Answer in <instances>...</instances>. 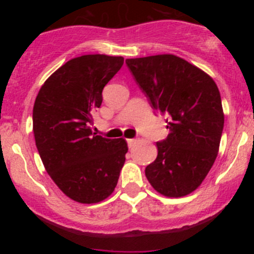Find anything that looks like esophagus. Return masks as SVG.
I'll return each mask as SVG.
<instances>
[{
    "label": "esophagus",
    "instance_id": "34e87169",
    "mask_svg": "<svg viewBox=\"0 0 254 254\" xmlns=\"http://www.w3.org/2000/svg\"><path fill=\"white\" fill-rule=\"evenodd\" d=\"M135 142H136V139H133V138H129V139H127V144H129V148L132 147V145L135 144Z\"/></svg>",
    "mask_w": 254,
    "mask_h": 254
}]
</instances>
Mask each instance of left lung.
I'll return each instance as SVG.
<instances>
[{"mask_svg":"<svg viewBox=\"0 0 254 254\" xmlns=\"http://www.w3.org/2000/svg\"><path fill=\"white\" fill-rule=\"evenodd\" d=\"M154 110L167 115V138L145 167L148 182L166 197L193 192L216 160L224 115L215 81L174 55L125 61Z\"/></svg>","mask_w":254,"mask_h":254,"instance_id":"8db88e82","label":"left lung"}]
</instances>
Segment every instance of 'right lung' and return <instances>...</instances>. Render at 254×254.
<instances>
[{
	"label": "right lung",
	"mask_w": 254,
	"mask_h": 254,
	"mask_svg": "<svg viewBox=\"0 0 254 254\" xmlns=\"http://www.w3.org/2000/svg\"><path fill=\"white\" fill-rule=\"evenodd\" d=\"M124 63L121 56L84 55L58 68L39 89L33 133L44 167L65 196L83 204L106 199L117 186L127 143L93 132V111Z\"/></svg>",
	"instance_id": "1"
}]
</instances>
